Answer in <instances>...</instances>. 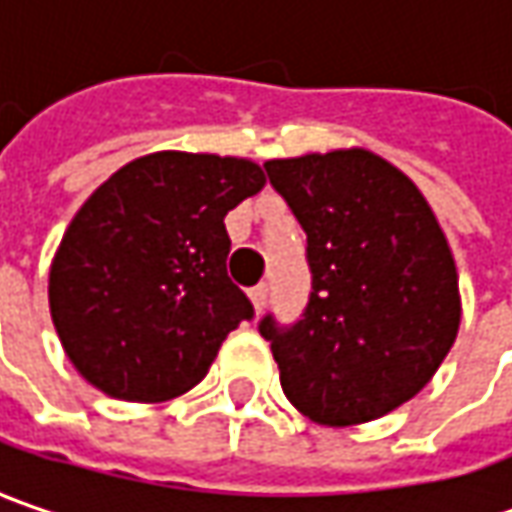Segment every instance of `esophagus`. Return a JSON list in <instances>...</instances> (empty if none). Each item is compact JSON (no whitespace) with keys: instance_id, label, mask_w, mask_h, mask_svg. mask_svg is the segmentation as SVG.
Listing matches in <instances>:
<instances>
[{"instance_id":"34e87169","label":"esophagus","mask_w":512,"mask_h":512,"mask_svg":"<svg viewBox=\"0 0 512 512\" xmlns=\"http://www.w3.org/2000/svg\"><path fill=\"white\" fill-rule=\"evenodd\" d=\"M250 302H253V307H256V310H262V307L267 305V285H265V282H259L256 287H250Z\"/></svg>"}]
</instances>
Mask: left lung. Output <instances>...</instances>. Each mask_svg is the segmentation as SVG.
I'll list each match as a JSON object with an SVG mask.
<instances>
[{
  "label": "left lung",
  "mask_w": 512,
  "mask_h": 512,
  "mask_svg": "<svg viewBox=\"0 0 512 512\" xmlns=\"http://www.w3.org/2000/svg\"><path fill=\"white\" fill-rule=\"evenodd\" d=\"M307 233L310 296L293 325L259 333L307 419L373 422L413 399L459 333V279L419 187L370 150L267 162Z\"/></svg>",
  "instance_id": "obj_1"
}]
</instances>
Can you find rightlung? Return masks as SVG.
Instances as JSON below:
<instances>
[{"label":"right lung","instance_id":"1","mask_svg":"<svg viewBox=\"0 0 512 512\" xmlns=\"http://www.w3.org/2000/svg\"><path fill=\"white\" fill-rule=\"evenodd\" d=\"M265 187L247 159L150 153L73 216L50 267V316L73 367L122 402L205 379L253 305L227 276V210Z\"/></svg>","mask_w":512,"mask_h":512}]
</instances>
